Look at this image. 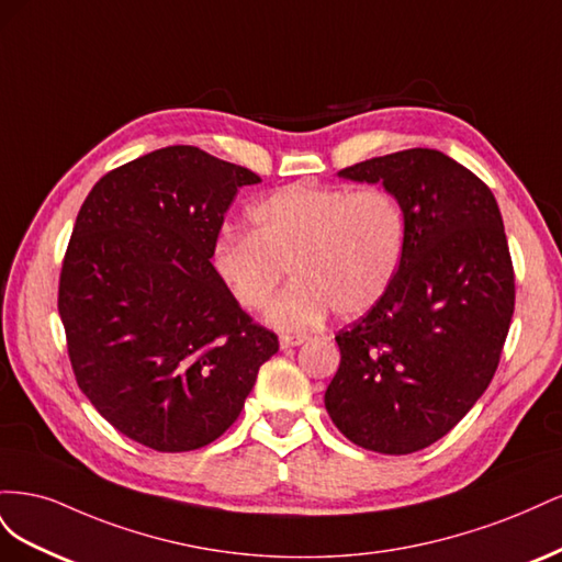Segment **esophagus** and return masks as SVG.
<instances>
[{
  "mask_svg": "<svg viewBox=\"0 0 562 562\" xmlns=\"http://www.w3.org/2000/svg\"><path fill=\"white\" fill-rule=\"evenodd\" d=\"M304 339H307L304 335H281L279 342H281V349H291V347H300Z\"/></svg>",
  "mask_w": 562,
  "mask_h": 562,
  "instance_id": "34e87169",
  "label": "esophagus"
}]
</instances>
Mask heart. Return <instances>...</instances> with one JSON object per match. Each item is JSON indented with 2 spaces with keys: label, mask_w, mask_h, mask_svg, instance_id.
I'll return each instance as SVG.
<instances>
[{
  "label": "heart",
  "mask_w": 562,
  "mask_h": 562,
  "mask_svg": "<svg viewBox=\"0 0 562 562\" xmlns=\"http://www.w3.org/2000/svg\"><path fill=\"white\" fill-rule=\"evenodd\" d=\"M252 229H223L213 246L217 279L244 310H260L283 281L267 321L307 330L333 310L359 318L394 285L405 250V213L384 187L295 182L250 209Z\"/></svg>",
  "instance_id": "1"
}]
</instances>
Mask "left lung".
I'll use <instances>...</instances> for the list:
<instances>
[{
    "mask_svg": "<svg viewBox=\"0 0 562 562\" xmlns=\"http://www.w3.org/2000/svg\"><path fill=\"white\" fill-rule=\"evenodd\" d=\"M382 182L405 213L386 297L335 339L342 361L326 411L351 443L382 454L429 448L495 378L516 283L490 187L443 151L415 147L342 168Z\"/></svg>",
    "mask_w": 562,
    "mask_h": 562,
    "instance_id": "1",
    "label": "left lung"
}]
</instances>
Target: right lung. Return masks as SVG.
<instances>
[{
  "mask_svg": "<svg viewBox=\"0 0 562 562\" xmlns=\"http://www.w3.org/2000/svg\"><path fill=\"white\" fill-rule=\"evenodd\" d=\"M258 182L173 145L114 168L81 203L58 285L67 353L95 411L135 443H213L279 351L211 265L236 192Z\"/></svg>",
  "mask_w": 562,
  "mask_h": 562,
  "instance_id": "1",
  "label": "right lung"
}]
</instances>
